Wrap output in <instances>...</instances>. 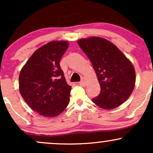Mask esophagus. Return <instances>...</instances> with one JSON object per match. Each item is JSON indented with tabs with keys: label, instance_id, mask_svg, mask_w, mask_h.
<instances>
[{
	"label": "esophagus",
	"instance_id": "obj_1",
	"mask_svg": "<svg viewBox=\"0 0 153 153\" xmlns=\"http://www.w3.org/2000/svg\"><path fill=\"white\" fill-rule=\"evenodd\" d=\"M79 85H81L82 87H85V85H86V83H85V82L84 81V80H82L81 82H80V83H79Z\"/></svg>",
	"mask_w": 153,
	"mask_h": 153
}]
</instances>
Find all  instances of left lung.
Instances as JSON below:
<instances>
[{"label": "left lung", "mask_w": 153, "mask_h": 153, "mask_svg": "<svg viewBox=\"0 0 153 153\" xmlns=\"http://www.w3.org/2000/svg\"><path fill=\"white\" fill-rule=\"evenodd\" d=\"M78 45L92 63L101 93L92 101L103 109H113L131 96L136 75L133 65L110 41L99 36L80 39Z\"/></svg>", "instance_id": "1"}]
</instances>
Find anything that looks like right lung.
Returning a JSON list of instances; mask_svg holds the SVG:
<instances>
[{
    "label": "right lung",
    "mask_w": 153,
    "mask_h": 153,
    "mask_svg": "<svg viewBox=\"0 0 153 153\" xmlns=\"http://www.w3.org/2000/svg\"><path fill=\"white\" fill-rule=\"evenodd\" d=\"M68 47L66 41L50 42L35 51L20 72V94L40 116L57 117L69 103L71 86L59 66Z\"/></svg>",
    "instance_id": "right-lung-1"
}]
</instances>
